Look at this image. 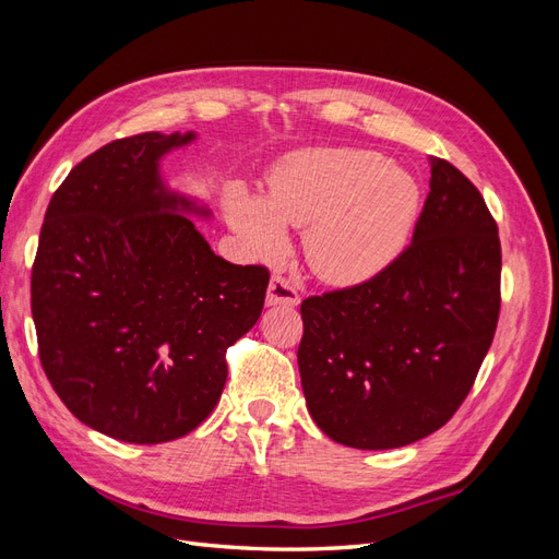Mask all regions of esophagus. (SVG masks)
<instances>
[{
	"instance_id": "esophagus-1",
	"label": "esophagus",
	"mask_w": 559,
	"mask_h": 559,
	"mask_svg": "<svg viewBox=\"0 0 559 559\" xmlns=\"http://www.w3.org/2000/svg\"><path fill=\"white\" fill-rule=\"evenodd\" d=\"M298 300L300 298H298L296 286L282 275H273V280H270V284H267V298H265L267 306H289V308H294V306H298Z\"/></svg>"
}]
</instances>
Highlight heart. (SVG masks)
I'll return each mask as SVG.
<instances>
[{
    "label": "heart",
    "instance_id": "heart-1",
    "mask_svg": "<svg viewBox=\"0 0 559 559\" xmlns=\"http://www.w3.org/2000/svg\"><path fill=\"white\" fill-rule=\"evenodd\" d=\"M421 191L417 179L378 151L312 146L284 156L267 177L265 200L235 189L228 214L261 259L286 249L282 223L306 228V257L333 284H357L394 263L408 245Z\"/></svg>",
    "mask_w": 559,
    "mask_h": 559
}]
</instances>
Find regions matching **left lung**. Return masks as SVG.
<instances>
[{
  "instance_id": "8db88e82",
  "label": "left lung",
  "mask_w": 559,
  "mask_h": 559,
  "mask_svg": "<svg viewBox=\"0 0 559 559\" xmlns=\"http://www.w3.org/2000/svg\"><path fill=\"white\" fill-rule=\"evenodd\" d=\"M413 242L382 273L300 302L308 411L335 443L411 445L460 411L501 308L495 216L456 167L431 156Z\"/></svg>"
}]
</instances>
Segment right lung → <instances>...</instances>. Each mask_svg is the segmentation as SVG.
<instances>
[{"label":"right lung","mask_w":559,"mask_h":559,"mask_svg":"<svg viewBox=\"0 0 559 559\" xmlns=\"http://www.w3.org/2000/svg\"><path fill=\"white\" fill-rule=\"evenodd\" d=\"M195 138L105 144L48 202L32 265L41 368L70 413L116 441L154 445L210 417L226 349L261 317L270 273L216 257L158 160ZM205 214V210H202Z\"/></svg>","instance_id":"1"}]
</instances>
